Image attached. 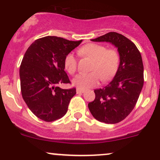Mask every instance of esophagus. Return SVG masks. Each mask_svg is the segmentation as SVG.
<instances>
[{
    "mask_svg": "<svg viewBox=\"0 0 160 160\" xmlns=\"http://www.w3.org/2000/svg\"><path fill=\"white\" fill-rule=\"evenodd\" d=\"M84 92H85V89H80V88H78V89H77V93H78V94H80V93H83Z\"/></svg>",
    "mask_w": 160,
    "mask_h": 160,
    "instance_id": "obj_1",
    "label": "esophagus"
}]
</instances>
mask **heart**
Listing matches in <instances>:
<instances>
[{"instance_id": "1", "label": "heart", "mask_w": 160, "mask_h": 160, "mask_svg": "<svg viewBox=\"0 0 160 160\" xmlns=\"http://www.w3.org/2000/svg\"><path fill=\"white\" fill-rule=\"evenodd\" d=\"M80 56L93 60L88 74H80L73 80V83L80 89H87L98 85L101 78L104 81L111 80L117 74L120 63V56L115 49H108L99 43H88L78 49ZM64 65L68 72L74 74L78 68V61L73 53L66 55Z\"/></svg>"}]
</instances>
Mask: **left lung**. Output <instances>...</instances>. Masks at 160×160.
<instances>
[{
	"label": "left lung",
	"mask_w": 160,
	"mask_h": 160,
	"mask_svg": "<svg viewBox=\"0 0 160 160\" xmlns=\"http://www.w3.org/2000/svg\"><path fill=\"white\" fill-rule=\"evenodd\" d=\"M91 40L110 42L120 53V63L114 78L104 88L94 90L95 100L88 104L97 120L117 123L134 109L144 85L141 55L133 42L119 33L109 32Z\"/></svg>",
	"instance_id": "obj_1"
}]
</instances>
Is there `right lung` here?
I'll return each mask as SVG.
<instances>
[{"label": "right lung", "mask_w": 160, "mask_h": 160, "mask_svg": "<svg viewBox=\"0 0 160 160\" xmlns=\"http://www.w3.org/2000/svg\"><path fill=\"white\" fill-rule=\"evenodd\" d=\"M81 42L44 37L32 43L24 55L19 69L22 95L31 111L40 120L52 122L67 113L76 89H63L58 85L71 83L64 60Z\"/></svg>", "instance_id": "add662e5"}]
</instances>
